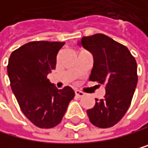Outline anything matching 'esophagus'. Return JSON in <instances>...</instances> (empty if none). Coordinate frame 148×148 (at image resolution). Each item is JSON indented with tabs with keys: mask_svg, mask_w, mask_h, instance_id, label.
<instances>
[{
	"mask_svg": "<svg viewBox=\"0 0 148 148\" xmlns=\"http://www.w3.org/2000/svg\"><path fill=\"white\" fill-rule=\"evenodd\" d=\"M75 96L78 97V98H81V97L84 96V93L82 92V91H80V90H77V89L75 91Z\"/></svg>",
	"mask_w": 148,
	"mask_h": 148,
	"instance_id": "esophagus-1",
	"label": "esophagus"
}]
</instances>
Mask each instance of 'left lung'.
<instances>
[{
	"instance_id": "obj_1",
	"label": "left lung",
	"mask_w": 148,
	"mask_h": 148,
	"mask_svg": "<svg viewBox=\"0 0 148 148\" xmlns=\"http://www.w3.org/2000/svg\"><path fill=\"white\" fill-rule=\"evenodd\" d=\"M79 45L93 56L89 80L105 86L103 99H95L87 111L88 119L96 127H113L131 105L138 81L136 60L125 45L101 33L83 37Z\"/></svg>"
}]
</instances>
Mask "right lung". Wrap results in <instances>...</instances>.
<instances>
[{
	"instance_id": "obj_1",
	"label": "right lung",
	"mask_w": 148,
	"mask_h": 148,
	"mask_svg": "<svg viewBox=\"0 0 148 148\" xmlns=\"http://www.w3.org/2000/svg\"><path fill=\"white\" fill-rule=\"evenodd\" d=\"M63 42H29L13 51L7 73L21 111L35 126L50 129L60 123L75 97L72 88L58 89L47 75L56 68Z\"/></svg>"
}]
</instances>
